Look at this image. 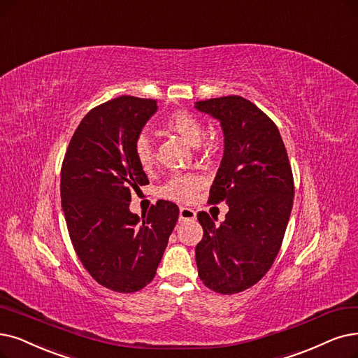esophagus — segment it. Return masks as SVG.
<instances>
[{"instance_id":"esophagus-1","label":"esophagus","mask_w":358,"mask_h":358,"mask_svg":"<svg viewBox=\"0 0 358 358\" xmlns=\"http://www.w3.org/2000/svg\"><path fill=\"white\" fill-rule=\"evenodd\" d=\"M196 217L195 210L189 207H180L179 208V222H187V220H194Z\"/></svg>"}]
</instances>
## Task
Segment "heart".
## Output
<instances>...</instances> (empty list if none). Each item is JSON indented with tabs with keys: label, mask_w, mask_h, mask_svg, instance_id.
Segmentation results:
<instances>
[{
	"label": "heart",
	"mask_w": 358,
	"mask_h": 358,
	"mask_svg": "<svg viewBox=\"0 0 358 358\" xmlns=\"http://www.w3.org/2000/svg\"><path fill=\"white\" fill-rule=\"evenodd\" d=\"M164 126L169 131L183 138L189 145L198 147L201 144L204 136V124L194 113L188 110H176L170 113L164 120ZM134 155L142 169H148L154 163V147L151 139L145 134L139 135L135 139ZM203 178L196 173L175 175L162 187V195L173 199V201L189 203L195 198L198 189L203 187Z\"/></svg>",
	"instance_id": "heart-1"
}]
</instances>
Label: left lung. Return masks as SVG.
Segmentation results:
<instances>
[{"label": "left lung", "instance_id": "left-lung-1", "mask_svg": "<svg viewBox=\"0 0 358 358\" xmlns=\"http://www.w3.org/2000/svg\"><path fill=\"white\" fill-rule=\"evenodd\" d=\"M195 108L222 124L224 152L208 201L229 206L220 224L198 213V276L211 291L232 295L259 282L276 259L294 203L292 169L278 126L248 99L210 98Z\"/></svg>", "mask_w": 358, "mask_h": 358}]
</instances>
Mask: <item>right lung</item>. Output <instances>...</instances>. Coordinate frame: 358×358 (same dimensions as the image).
I'll return each instance as SVG.
<instances>
[{"instance_id": "add662e5", "label": "right lung", "mask_w": 358, "mask_h": 358, "mask_svg": "<svg viewBox=\"0 0 358 358\" xmlns=\"http://www.w3.org/2000/svg\"><path fill=\"white\" fill-rule=\"evenodd\" d=\"M157 101L123 95L82 119L62 164V207L71 244L88 273L123 294L154 279L178 222L176 204L160 199L142 219L131 192L148 182L134 155L135 139Z\"/></svg>"}]
</instances>
